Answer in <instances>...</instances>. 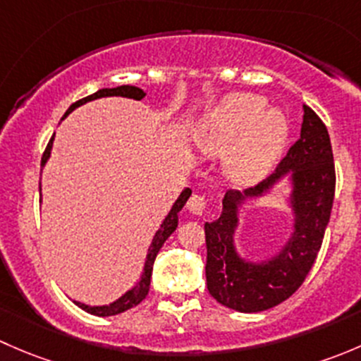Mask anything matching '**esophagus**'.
Masks as SVG:
<instances>
[{
    "mask_svg": "<svg viewBox=\"0 0 361 361\" xmlns=\"http://www.w3.org/2000/svg\"><path fill=\"white\" fill-rule=\"evenodd\" d=\"M206 206H207L206 197H204V195H199V194L192 195V197L188 199V202H187L188 211H190V213H194V214H202L204 209H206Z\"/></svg>",
    "mask_w": 361,
    "mask_h": 361,
    "instance_id": "1",
    "label": "esophagus"
}]
</instances>
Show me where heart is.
<instances>
[{
    "label": "heart",
    "mask_w": 361,
    "mask_h": 361,
    "mask_svg": "<svg viewBox=\"0 0 361 361\" xmlns=\"http://www.w3.org/2000/svg\"><path fill=\"white\" fill-rule=\"evenodd\" d=\"M290 136V122L260 94L238 92L214 104L195 130L207 155L224 154V171L235 183H253L276 166Z\"/></svg>",
    "instance_id": "b5f03b06"
}]
</instances>
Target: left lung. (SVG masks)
I'll use <instances>...</instances> for the list:
<instances>
[{"label": "left lung", "mask_w": 361, "mask_h": 361, "mask_svg": "<svg viewBox=\"0 0 361 361\" xmlns=\"http://www.w3.org/2000/svg\"><path fill=\"white\" fill-rule=\"evenodd\" d=\"M288 177L293 192V235L282 250L265 261L243 259L235 248L238 211L251 198L263 197ZM336 194V167L329 130L304 104L300 137L274 173L245 192L227 190L218 220L206 221L207 292L225 307L260 312L281 304L297 292L322 248Z\"/></svg>", "instance_id": "obj_1"}]
</instances>
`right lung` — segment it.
I'll return each mask as SVG.
<instances>
[{
  "label": "right lung",
  "instance_id": "right-lung-1",
  "mask_svg": "<svg viewBox=\"0 0 361 361\" xmlns=\"http://www.w3.org/2000/svg\"><path fill=\"white\" fill-rule=\"evenodd\" d=\"M111 96L129 97V99L141 101L145 96H147V94H145L140 87H134V85H120V87H115V89H101V90H97V92L90 94V96H87V97H83V99L73 103L71 106L68 108V111L64 113L63 118H66V116L73 110H75V108L82 106V104L89 103V101L99 99V97H111ZM52 143H54V136L50 137L49 145H47V148H45V154H43V157H42V167L45 166L47 160H49V157H50V152H52ZM39 192H42V183H39ZM190 195H192L190 188H185V190L181 192L180 197L176 199V202L173 204L171 211L167 213V216L164 218V221H162V225L159 227V231L155 232L154 239H152L150 248H148L147 260H145L143 274H141L140 281L136 283V286H133L130 290H127L122 297L116 298L115 302H111V304H108V305H87V304H82V302H76V300H75V304L78 305L80 309H83V311L90 312V314H94V316H115V314H120V312L127 311V309H130V307H134V305L140 304V302L148 295V290H150V278H152V269H154L155 257H157V253L160 251V248H162L164 243H166V239L169 238L174 231H176L178 213H180L181 207L185 206V202L188 201V197H190Z\"/></svg>",
  "mask_w": 361,
  "mask_h": 361
}]
</instances>
